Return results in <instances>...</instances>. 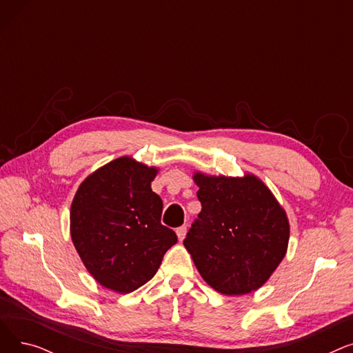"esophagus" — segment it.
Returning <instances> with one entry per match:
<instances>
[{"mask_svg": "<svg viewBox=\"0 0 353 353\" xmlns=\"http://www.w3.org/2000/svg\"><path fill=\"white\" fill-rule=\"evenodd\" d=\"M186 233H188V228H186V226H181V228H179V229L176 230V234H177L180 242H181V240H183L184 237H186Z\"/></svg>", "mask_w": 353, "mask_h": 353, "instance_id": "esophagus-1", "label": "esophagus"}]
</instances>
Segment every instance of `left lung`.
<instances>
[{"mask_svg": "<svg viewBox=\"0 0 353 353\" xmlns=\"http://www.w3.org/2000/svg\"><path fill=\"white\" fill-rule=\"evenodd\" d=\"M193 181L201 212L183 245L203 281L228 296L262 288L288 252L286 210L252 173L233 177L194 172Z\"/></svg>", "mask_w": 353, "mask_h": 353, "instance_id": "8db88e82", "label": "left lung"}]
</instances>
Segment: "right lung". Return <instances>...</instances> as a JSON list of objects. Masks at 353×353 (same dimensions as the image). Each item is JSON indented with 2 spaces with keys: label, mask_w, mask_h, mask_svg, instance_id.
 <instances>
[{
  "label": "right lung",
  "mask_w": 353,
  "mask_h": 353,
  "mask_svg": "<svg viewBox=\"0 0 353 353\" xmlns=\"http://www.w3.org/2000/svg\"><path fill=\"white\" fill-rule=\"evenodd\" d=\"M159 167L130 156L88 174L74 194L70 234L83 265L104 288L132 293L156 274L176 233L160 223L163 201L152 190Z\"/></svg>",
  "instance_id": "obj_1"
}]
</instances>
